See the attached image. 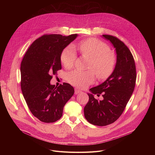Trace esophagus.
Masks as SVG:
<instances>
[{
  "instance_id": "34e87169",
  "label": "esophagus",
  "mask_w": 155,
  "mask_h": 155,
  "mask_svg": "<svg viewBox=\"0 0 155 155\" xmlns=\"http://www.w3.org/2000/svg\"><path fill=\"white\" fill-rule=\"evenodd\" d=\"M81 91H80V90H78V89H75V92H74V93H75V94H78V93H81Z\"/></svg>"
}]
</instances>
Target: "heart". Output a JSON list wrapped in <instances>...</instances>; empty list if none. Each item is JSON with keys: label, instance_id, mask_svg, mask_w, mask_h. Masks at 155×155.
I'll return each instance as SVG.
<instances>
[{"label": "heart", "instance_id": "heart-1", "mask_svg": "<svg viewBox=\"0 0 155 155\" xmlns=\"http://www.w3.org/2000/svg\"><path fill=\"white\" fill-rule=\"evenodd\" d=\"M81 53L90 61L87 64L89 71H74L69 73L68 80L71 84L84 88L93 83L96 74L100 80L107 79L115 69L117 58L111 51V48L105 42L96 38H89L79 44ZM77 58V53L72 45L64 48L60 54V61L64 67L68 69L73 68Z\"/></svg>", "mask_w": 155, "mask_h": 155}]
</instances>
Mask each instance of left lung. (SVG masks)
Here are the masks:
<instances>
[{"label": "left lung", "mask_w": 155, "mask_h": 155, "mask_svg": "<svg viewBox=\"0 0 155 155\" xmlns=\"http://www.w3.org/2000/svg\"><path fill=\"white\" fill-rule=\"evenodd\" d=\"M116 48L117 60L113 74L100 85L90 91L103 100L99 101L88 94L89 101L84 108L86 120L92 124L104 126L117 121L121 115L134 91L136 81L134 59L123 41L117 37L103 35Z\"/></svg>", "instance_id": "1"}]
</instances>
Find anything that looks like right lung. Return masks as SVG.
Listing matches in <instances>:
<instances>
[{
    "instance_id": "1",
    "label": "right lung",
    "mask_w": 155,
    "mask_h": 155,
    "mask_svg": "<svg viewBox=\"0 0 155 155\" xmlns=\"http://www.w3.org/2000/svg\"><path fill=\"white\" fill-rule=\"evenodd\" d=\"M77 36L43 35L31 44L22 60L21 91L31 112L42 122L59 120L65 104L74 93L69 83L55 87L50 84V80L61 69V51Z\"/></svg>"
}]
</instances>
